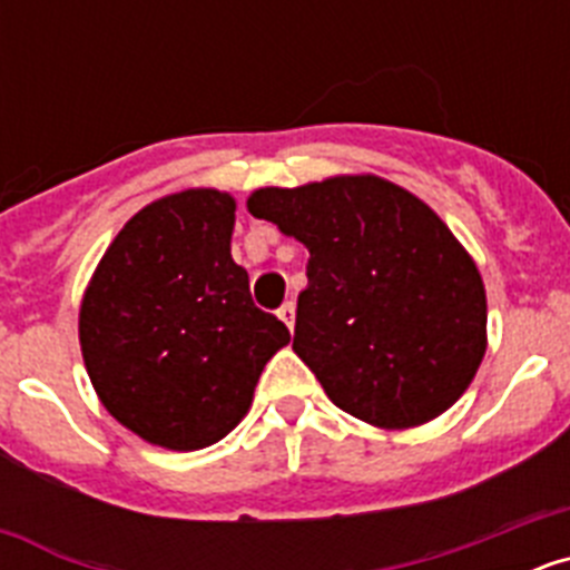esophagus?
<instances>
[{
	"label": "esophagus",
	"mask_w": 570,
	"mask_h": 570,
	"mask_svg": "<svg viewBox=\"0 0 570 570\" xmlns=\"http://www.w3.org/2000/svg\"><path fill=\"white\" fill-rule=\"evenodd\" d=\"M279 320L288 325V331H294V322H296V305H294V302H285V305H282Z\"/></svg>",
	"instance_id": "34e87169"
}]
</instances>
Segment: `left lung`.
<instances>
[{
  "instance_id": "left-lung-1",
  "label": "left lung",
  "mask_w": 570,
  "mask_h": 570,
  "mask_svg": "<svg viewBox=\"0 0 570 570\" xmlns=\"http://www.w3.org/2000/svg\"><path fill=\"white\" fill-rule=\"evenodd\" d=\"M248 210L308 248L294 351L336 407L402 431L465 394L488 347L485 285L420 196L345 174L256 188Z\"/></svg>"
}]
</instances>
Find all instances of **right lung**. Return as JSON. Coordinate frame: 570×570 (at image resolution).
Returning a JSON list of instances; mask_svg holds the SVG:
<instances>
[{
    "instance_id": "add662e5",
    "label": "right lung",
    "mask_w": 570,
    "mask_h": 570,
    "mask_svg": "<svg viewBox=\"0 0 570 570\" xmlns=\"http://www.w3.org/2000/svg\"><path fill=\"white\" fill-rule=\"evenodd\" d=\"M236 199L188 188L125 223L79 305L90 385L139 440L199 451L228 436L271 356L291 342L230 256Z\"/></svg>"
}]
</instances>
